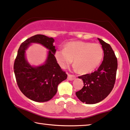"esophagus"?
<instances>
[{"label":"esophagus","mask_w":130,"mask_h":130,"mask_svg":"<svg viewBox=\"0 0 130 130\" xmlns=\"http://www.w3.org/2000/svg\"><path fill=\"white\" fill-rule=\"evenodd\" d=\"M75 78V76L71 74H68V79L70 81H72Z\"/></svg>","instance_id":"1"}]
</instances>
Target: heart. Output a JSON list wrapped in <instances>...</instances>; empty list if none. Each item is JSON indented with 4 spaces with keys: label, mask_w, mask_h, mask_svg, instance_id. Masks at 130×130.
I'll return each mask as SVG.
<instances>
[{
    "label": "heart",
    "mask_w": 130,
    "mask_h": 130,
    "mask_svg": "<svg viewBox=\"0 0 130 130\" xmlns=\"http://www.w3.org/2000/svg\"><path fill=\"white\" fill-rule=\"evenodd\" d=\"M103 49L99 43L82 41H70L64 49L58 48L55 52V57L62 68H66L72 62L81 74L89 73L94 70L101 62Z\"/></svg>",
    "instance_id": "heart-1"
}]
</instances>
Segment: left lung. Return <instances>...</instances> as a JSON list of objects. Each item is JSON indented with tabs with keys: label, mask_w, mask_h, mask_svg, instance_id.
<instances>
[{
	"label": "left lung",
	"mask_w": 130,
	"mask_h": 130,
	"mask_svg": "<svg viewBox=\"0 0 130 130\" xmlns=\"http://www.w3.org/2000/svg\"><path fill=\"white\" fill-rule=\"evenodd\" d=\"M99 41L103 49L104 56L98 70L91 74L78 77L84 86L75 93L80 101L86 104H95L105 99L113 89L118 68L117 58L109 44L102 39Z\"/></svg>",
	"instance_id": "1"
}]
</instances>
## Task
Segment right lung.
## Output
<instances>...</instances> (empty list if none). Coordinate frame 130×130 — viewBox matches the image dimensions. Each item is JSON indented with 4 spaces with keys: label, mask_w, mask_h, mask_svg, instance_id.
<instances>
[{
    "label": "right lung",
    "mask_w": 130,
    "mask_h": 130,
    "mask_svg": "<svg viewBox=\"0 0 130 130\" xmlns=\"http://www.w3.org/2000/svg\"><path fill=\"white\" fill-rule=\"evenodd\" d=\"M55 40L42 34L27 39L21 44L15 60L13 70L17 84L21 92L30 99L37 102L49 101L56 94L58 86L67 79L55 57ZM31 43H39L49 50L43 65L32 67L26 59L25 51Z\"/></svg>",
    "instance_id": "add662e5"
}]
</instances>
